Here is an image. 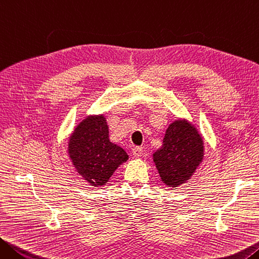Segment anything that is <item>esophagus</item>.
<instances>
[{
	"label": "esophagus",
	"instance_id": "34e87169",
	"mask_svg": "<svg viewBox=\"0 0 259 259\" xmlns=\"http://www.w3.org/2000/svg\"><path fill=\"white\" fill-rule=\"evenodd\" d=\"M132 154H133L134 157H141L142 154H143L142 148H140V147H134L133 149H132Z\"/></svg>",
	"mask_w": 259,
	"mask_h": 259
}]
</instances>
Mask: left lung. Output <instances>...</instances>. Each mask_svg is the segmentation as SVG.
<instances>
[{"mask_svg":"<svg viewBox=\"0 0 259 259\" xmlns=\"http://www.w3.org/2000/svg\"><path fill=\"white\" fill-rule=\"evenodd\" d=\"M204 159V139L193 122L178 118L166 128L163 145L152 160L163 184L178 189L196 172Z\"/></svg>","mask_w":259,"mask_h":259,"instance_id":"obj_1","label":"left lung"}]
</instances>
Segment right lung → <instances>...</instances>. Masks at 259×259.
Wrapping results in <instances>:
<instances>
[{"label": "right lung", "mask_w": 259, "mask_h": 259, "mask_svg": "<svg viewBox=\"0 0 259 259\" xmlns=\"http://www.w3.org/2000/svg\"><path fill=\"white\" fill-rule=\"evenodd\" d=\"M67 155L75 172L93 187L107 184L128 159L121 147L110 141L104 113L90 114L78 122L69 137Z\"/></svg>", "instance_id": "right-lung-1"}]
</instances>
